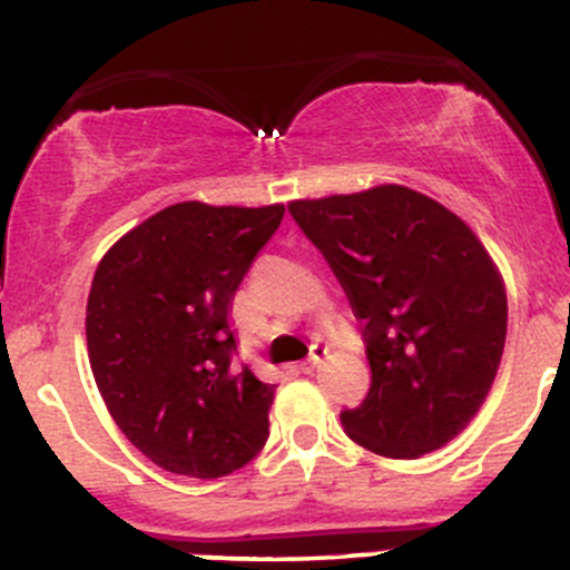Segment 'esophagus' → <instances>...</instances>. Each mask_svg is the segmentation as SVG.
<instances>
[{"mask_svg":"<svg viewBox=\"0 0 570 570\" xmlns=\"http://www.w3.org/2000/svg\"><path fill=\"white\" fill-rule=\"evenodd\" d=\"M327 352H330V348L322 346V343H316V346H311V356L303 362V365H299V371H303V373H314L316 367L322 365L324 360H327Z\"/></svg>","mask_w":570,"mask_h":570,"instance_id":"34e87169","label":"esophagus"}]
</instances>
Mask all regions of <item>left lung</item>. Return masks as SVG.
I'll return each mask as SVG.
<instances>
[{"mask_svg":"<svg viewBox=\"0 0 570 570\" xmlns=\"http://www.w3.org/2000/svg\"><path fill=\"white\" fill-rule=\"evenodd\" d=\"M362 322L371 390L341 414L367 452L416 460L479 414L505 346V286L473 229L409 186L295 199Z\"/></svg>","mask_w":570,"mask_h":570,"instance_id":"obj_1","label":"left lung"}]
</instances>
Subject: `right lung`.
Returning a JSON list of instances; mask_svg holds the SVG:
<instances>
[{"instance_id": "1", "label": "right lung", "mask_w": 570, "mask_h": 570, "mask_svg": "<svg viewBox=\"0 0 570 570\" xmlns=\"http://www.w3.org/2000/svg\"><path fill=\"white\" fill-rule=\"evenodd\" d=\"M284 205L178 203L110 246L94 273L86 343L121 433L165 471L218 479L267 441L275 384L233 362L229 305Z\"/></svg>"}]
</instances>
